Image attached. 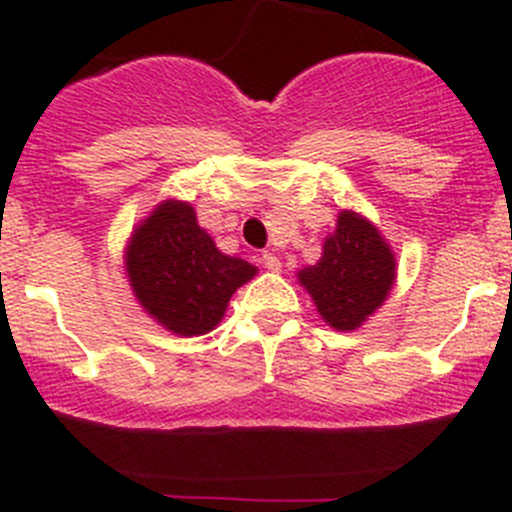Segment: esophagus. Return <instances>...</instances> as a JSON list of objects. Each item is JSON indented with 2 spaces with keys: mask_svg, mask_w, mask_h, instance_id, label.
<instances>
[{
  "mask_svg": "<svg viewBox=\"0 0 512 512\" xmlns=\"http://www.w3.org/2000/svg\"><path fill=\"white\" fill-rule=\"evenodd\" d=\"M262 267H265V270H270V272H280L282 270V262H280V257L275 255V252H262Z\"/></svg>",
  "mask_w": 512,
  "mask_h": 512,
  "instance_id": "34e87169",
  "label": "esophagus"
}]
</instances>
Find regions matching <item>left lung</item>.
Returning a JSON list of instances; mask_svg holds the SVG:
<instances>
[{
	"mask_svg": "<svg viewBox=\"0 0 512 512\" xmlns=\"http://www.w3.org/2000/svg\"><path fill=\"white\" fill-rule=\"evenodd\" d=\"M394 255L374 225L344 210L327 237L322 260L299 272L319 314L339 332H352L394 285Z\"/></svg>",
	"mask_w": 512,
	"mask_h": 512,
	"instance_id": "1",
	"label": "left lung"
}]
</instances>
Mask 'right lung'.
<instances>
[{
	"label": "right lung",
	"mask_w": 512,
	"mask_h": 512,
	"mask_svg": "<svg viewBox=\"0 0 512 512\" xmlns=\"http://www.w3.org/2000/svg\"><path fill=\"white\" fill-rule=\"evenodd\" d=\"M126 270L148 314L180 337L210 332L255 267L227 257L200 230L193 208L165 200L131 237Z\"/></svg>",
	"instance_id": "right-lung-1"
}]
</instances>
